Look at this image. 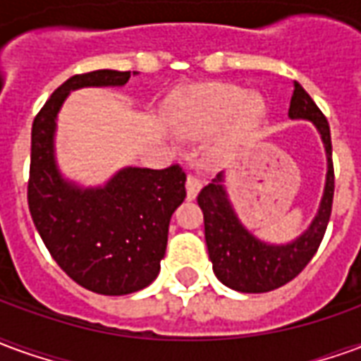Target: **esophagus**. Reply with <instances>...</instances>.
I'll use <instances>...</instances> for the list:
<instances>
[{"mask_svg":"<svg viewBox=\"0 0 361 361\" xmlns=\"http://www.w3.org/2000/svg\"><path fill=\"white\" fill-rule=\"evenodd\" d=\"M203 188V183L201 180H197L195 176H188V180H185V189H188V199H195L197 193L201 191Z\"/></svg>","mask_w":361,"mask_h":361,"instance_id":"esophagus-1","label":"esophagus"}]
</instances>
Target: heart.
Here are the masks:
<instances>
[{
	"mask_svg": "<svg viewBox=\"0 0 361 361\" xmlns=\"http://www.w3.org/2000/svg\"><path fill=\"white\" fill-rule=\"evenodd\" d=\"M263 98L232 85H203L181 96L173 111V129L188 139L219 133V147L247 142L265 119Z\"/></svg>",
	"mask_w": 361,
	"mask_h": 361,
	"instance_id": "obj_1",
	"label": "heart"
}]
</instances>
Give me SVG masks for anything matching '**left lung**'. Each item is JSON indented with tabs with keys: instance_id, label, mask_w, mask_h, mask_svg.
Wrapping results in <instances>:
<instances>
[{
	"instance_id": "left-lung-1",
	"label": "left lung",
	"mask_w": 361,
	"mask_h": 361,
	"mask_svg": "<svg viewBox=\"0 0 361 361\" xmlns=\"http://www.w3.org/2000/svg\"><path fill=\"white\" fill-rule=\"evenodd\" d=\"M288 118L311 121L321 135L326 154L323 197L315 219L311 220V224L302 234L292 242L271 243L247 230L232 207L224 185L226 181L224 172H220L209 185H204L197 197V203L204 216V240L209 247V257L212 261V271L224 286L245 294L271 292L295 279L319 250V243L325 235L326 224L331 219L334 195L331 129L317 104L311 100V96L303 90L302 85L295 81Z\"/></svg>"
}]
</instances>
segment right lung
I'll use <instances>...</instances> for the list:
<instances>
[{
	"instance_id": "add662e5",
	"label": "right lung",
	"mask_w": 361,
	"mask_h": 361,
	"mask_svg": "<svg viewBox=\"0 0 361 361\" xmlns=\"http://www.w3.org/2000/svg\"><path fill=\"white\" fill-rule=\"evenodd\" d=\"M129 77V71L111 69L75 75L32 123L28 209L36 230L69 279L104 295L133 294L157 279L170 219L185 199L180 166H127L94 188L79 185L59 170L56 131L67 96L87 87H123Z\"/></svg>"
}]
</instances>
